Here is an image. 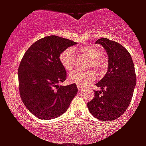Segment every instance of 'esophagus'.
Returning <instances> with one entry per match:
<instances>
[{"label": "esophagus", "mask_w": 146, "mask_h": 146, "mask_svg": "<svg viewBox=\"0 0 146 146\" xmlns=\"http://www.w3.org/2000/svg\"><path fill=\"white\" fill-rule=\"evenodd\" d=\"M77 88H78V90H79V91H82L84 87L81 86H80V85H77Z\"/></svg>", "instance_id": "34e87169"}]
</instances>
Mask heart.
Wrapping results in <instances>:
<instances>
[{"label":"heart","instance_id":"heart-1","mask_svg":"<svg viewBox=\"0 0 146 146\" xmlns=\"http://www.w3.org/2000/svg\"><path fill=\"white\" fill-rule=\"evenodd\" d=\"M78 51L87 57L90 58L89 67L93 66L96 70L102 72L105 67L106 63L103 56V50L102 49L91 45H86L78 49ZM60 62L67 71L72 70L74 68L76 62V54L72 48H67L64 50L60 54ZM96 79V73L92 70L84 71L75 70L70 73L69 80L70 81L80 86H86L89 84Z\"/></svg>","mask_w":146,"mask_h":146}]
</instances>
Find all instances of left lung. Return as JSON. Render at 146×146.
Wrapping results in <instances>:
<instances>
[{
	"mask_svg": "<svg viewBox=\"0 0 146 146\" xmlns=\"http://www.w3.org/2000/svg\"><path fill=\"white\" fill-rule=\"evenodd\" d=\"M96 44H101L108 57L106 74L96 86L95 96L87 106L90 113L99 120L108 121L117 119L130 104L136 84V73L131 55L117 42L102 38Z\"/></svg>",
	"mask_w": 146,
	"mask_h": 146,
	"instance_id": "1",
	"label": "left lung"
}]
</instances>
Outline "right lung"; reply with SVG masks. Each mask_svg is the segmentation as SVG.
Segmentation results:
<instances>
[{
    "instance_id": "add662e5",
    "label": "right lung",
    "mask_w": 146,
    "mask_h": 146,
    "mask_svg": "<svg viewBox=\"0 0 146 146\" xmlns=\"http://www.w3.org/2000/svg\"><path fill=\"white\" fill-rule=\"evenodd\" d=\"M76 44L50 35L38 40L26 50L19 69V93L26 108L41 120L62 115L77 94L76 83L59 86L66 79L60 54Z\"/></svg>"
}]
</instances>
